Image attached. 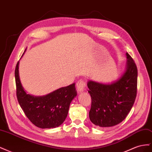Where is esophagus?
Segmentation results:
<instances>
[{
	"mask_svg": "<svg viewBox=\"0 0 152 152\" xmlns=\"http://www.w3.org/2000/svg\"><path fill=\"white\" fill-rule=\"evenodd\" d=\"M86 87V83L83 80H79L77 82V89L79 93H81L83 91Z\"/></svg>",
	"mask_w": 152,
	"mask_h": 152,
	"instance_id": "obj_1",
	"label": "esophagus"
}]
</instances>
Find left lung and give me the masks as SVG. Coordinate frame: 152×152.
Wrapping results in <instances>:
<instances>
[{
  "instance_id": "1",
  "label": "left lung",
  "mask_w": 152,
  "mask_h": 152,
  "mask_svg": "<svg viewBox=\"0 0 152 152\" xmlns=\"http://www.w3.org/2000/svg\"><path fill=\"white\" fill-rule=\"evenodd\" d=\"M127 67L122 77L111 84L89 80L87 87L91 97L89 118L100 127L116 126L126 118L137 94V69L127 53Z\"/></svg>"
}]
</instances>
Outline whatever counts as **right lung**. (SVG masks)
<instances>
[{"label": "right lung", "instance_id": "1", "mask_svg": "<svg viewBox=\"0 0 152 152\" xmlns=\"http://www.w3.org/2000/svg\"><path fill=\"white\" fill-rule=\"evenodd\" d=\"M19 61L15 68L16 96L26 116L37 127L50 129L58 127L67 117L69 107L77 94L75 83L61 87L43 96L26 94L21 86L18 73Z\"/></svg>", "mask_w": 152, "mask_h": 152}]
</instances>
